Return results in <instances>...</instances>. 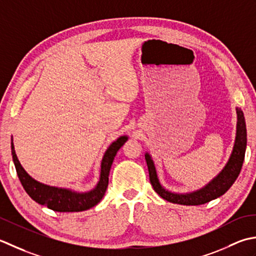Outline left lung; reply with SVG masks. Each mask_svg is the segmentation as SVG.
Masks as SVG:
<instances>
[{"instance_id":"left-lung-1","label":"left lung","mask_w":256,"mask_h":256,"mask_svg":"<svg viewBox=\"0 0 256 256\" xmlns=\"http://www.w3.org/2000/svg\"><path fill=\"white\" fill-rule=\"evenodd\" d=\"M236 137L231 157L220 174H218L210 184H206L200 190L186 194H174V192L166 190L160 184L157 171H156L154 164L152 159H151L150 154H144V158L148 166L150 184L154 186V190L157 192L162 199L182 206H200L204 204V203L211 200L216 199V198L221 196L230 189L231 186L234 184V181H236L240 171L242 169L245 149H246V124H245L244 114L240 108H236Z\"/></svg>"}]
</instances>
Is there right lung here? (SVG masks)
I'll return each mask as SVG.
<instances>
[{"mask_svg":"<svg viewBox=\"0 0 256 256\" xmlns=\"http://www.w3.org/2000/svg\"><path fill=\"white\" fill-rule=\"evenodd\" d=\"M127 140V136H122L109 146L102 160L100 178H99L98 184L95 189L90 192H85V194H78V192L62 189V188L50 186L34 180L20 166L16 154H15L13 142L11 144V148L18 179L26 194L34 201L57 212H80L95 206L105 196L108 186L109 171H110L114 158L116 157L118 150L122 147Z\"/></svg>","mask_w":256,"mask_h":256,"instance_id":"1","label":"right lung"}]
</instances>
